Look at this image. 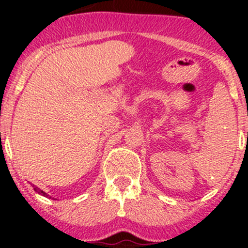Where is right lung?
I'll use <instances>...</instances> for the list:
<instances>
[{"label": "right lung", "instance_id": "right-lung-1", "mask_svg": "<svg viewBox=\"0 0 248 248\" xmlns=\"http://www.w3.org/2000/svg\"><path fill=\"white\" fill-rule=\"evenodd\" d=\"M34 191L38 192V194H41V195H43V196H46V198H48V195L46 194L45 191H42V190H41V189H38V187H34ZM49 199H50V198H49Z\"/></svg>", "mask_w": 248, "mask_h": 248}]
</instances>
